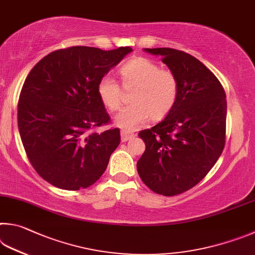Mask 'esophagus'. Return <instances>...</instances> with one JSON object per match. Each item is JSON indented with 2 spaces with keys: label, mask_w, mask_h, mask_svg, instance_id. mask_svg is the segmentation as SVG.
<instances>
[{
  "label": "esophagus",
  "mask_w": 255,
  "mask_h": 255,
  "mask_svg": "<svg viewBox=\"0 0 255 255\" xmlns=\"http://www.w3.org/2000/svg\"><path fill=\"white\" fill-rule=\"evenodd\" d=\"M133 137H134V134H133V133L124 131V130L121 131V139H122L123 142L128 141V140H131V139H133Z\"/></svg>",
  "instance_id": "esophagus-1"
}]
</instances>
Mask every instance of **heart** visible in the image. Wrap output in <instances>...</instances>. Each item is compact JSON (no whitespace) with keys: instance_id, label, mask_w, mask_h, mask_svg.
<instances>
[{"instance_id":"heart-1","label":"heart","mask_w":255,"mask_h":255,"mask_svg":"<svg viewBox=\"0 0 255 255\" xmlns=\"http://www.w3.org/2000/svg\"><path fill=\"white\" fill-rule=\"evenodd\" d=\"M125 88L135 87L132 93V105L124 107L115 116L114 122L124 131L131 132L146 121L161 120L173 110L179 96L177 76L149 58L137 57L120 68ZM97 94L106 109L116 111L122 104V91L111 76H103L97 84Z\"/></svg>"}]
</instances>
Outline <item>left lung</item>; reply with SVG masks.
Masks as SVG:
<instances>
[{"instance_id": "1", "label": "left lung", "mask_w": 255, "mask_h": 255, "mask_svg": "<svg viewBox=\"0 0 255 255\" xmlns=\"http://www.w3.org/2000/svg\"><path fill=\"white\" fill-rule=\"evenodd\" d=\"M177 76L179 96L161 122L139 136L145 151L136 163L142 181L163 196L193 188L214 167L225 145L226 95L197 58L171 48H144Z\"/></svg>"}]
</instances>
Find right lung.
I'll return each mask as SVG.
<instances>
[{
	"label": "right lung",
	"instance_id": "obj_1",
	"mask_svg": "<svg viewBox=\"0 0 255 255\" xmlns=\"http://www.w3.org/2000/svg\"><path fill=\"white\" fill-rule=\"evenodd\" d=\"M132 51L130 47L60 49L43 57L26 76L17 127L31 164L49 184L79 190L104 173L121 136L118 128L94 131L110 122L97 84Z\"/></svg>",
	"mask_w": 255,
	"mask_h": 255
}]
</instances>
